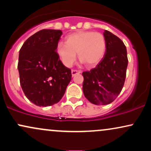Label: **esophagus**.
Listing matches in <instances>:
<instances>
[{
	"instance_id": "34e87169",
	"label": "esophagus",
	"mask_w": 151,
	"mask_h": 151,
	"mask_svg": "<svg viewBox=\"0 0 151 151\" xmlns=\"http://www.w3.org/2000/svg\"><path fill=\"white\" fill-rule=\"evenodd\" d=\"M81 73V71L80 70H72V77H74L76 74H79Z\"/></svg>"
}]
</instances>
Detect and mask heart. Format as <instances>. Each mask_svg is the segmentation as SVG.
<instances>
[{"label": "heart", "instance_id": "obj_1", "mask_svg": "<svg viewBox=\"0 0 151 151\" xmlns=\"http://www.w3.org/2000/svg\"><path fill=\"white\" fill-rule=\"evenodd\" d=\"M106 48V40L101 33L80 31L67 36L66 43H59L56 51L62 63L67 67H70L75 61L76 53L87 67H93L104 58Z\"/></svg>", "mask_w": 151, "mask_h": 151}]
</instances>
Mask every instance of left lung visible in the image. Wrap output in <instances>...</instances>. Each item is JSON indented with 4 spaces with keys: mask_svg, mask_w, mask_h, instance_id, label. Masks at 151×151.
<instances>
[{
    "mask_svg": "<svg viewBox=\"0 0 151 151\" xmlns=\"http://www.w3.org/2000/svg\"><path fill=\"white\" fill-rule=\"evenodd\" d=\"M106 53L95 68L82 73L83 92L91 103L106 105L120 93L125 82L128 57L126 47L119 37L108 30L104 32Z\"/></svg>",
    "mask_w": 151,
    "mask_h": 151,
    "instance_id": "1",
    "label": "left lung"
}]
</instances>
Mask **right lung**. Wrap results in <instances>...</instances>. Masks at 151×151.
Wrapping results in <instances>:
<instances>
[{
    "mask_svg": "<svg viewBox=\"0 0 151 151\" xmlns=\"http://www.w3.org/2000/svg\"><path fill=\"white\" fill-rule=\"evenodd\" d=\"M60 30L44 29L30 36L19 52L18 69L25 96L38 106L58 103L72 79L56 51Z\"/></svg>",
    "mask_w": 151,
    "mask_h": 151,
    "instance_id": "right-lung-1",
    "label": "right lung"
}]
</instances>
